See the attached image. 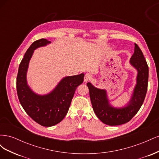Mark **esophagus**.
Wrapping results in <instances>:
<instances>
[{
	"label": "esophagus",
	"mask_w": 159,
	"mask_h": 159,
	"mask_svg": "<svg viewBox=\"0 0 159 159\" xmlns=\"http://www.w3.org/2000/svg\"><path fill=\"white\" fill-rule=\"evenodd\" d=\"M91 79V76L90 74H86L85 75V77H84V81H85V82H88V81H89Z\"/></svg>",
	"instance_id": "obj_1"
}]
</instances>
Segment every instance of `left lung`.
I'll return each instance as SVG.
<instances>
[{
  "mask_svg": "<svg viewBox=\"0 0 159 159\" xmlns=\"http://www.w3.org/2000/svg\"><path fill=\"white\" fill-rule=\"evenodd\" d=\"M130 63L137 70L138 75L131 102L125 107L117 109L111 107L109 104L106 91L93 87L89 82L87 84L95 115L108 125H119L129 122L137 113L145 100L148 87V67L142 51L137 44H134V54Z\"/></svg>",
  "mask_w": 159,
  "mask_h": 159,
  "instance_id": "8db88e82",
  "label": "left lung"
}]
</instances>
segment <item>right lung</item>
<instances>
[{"label":"right lung","instance_id":"1","mask_svg":"<svg viewBox=\"0 0 159 159\" xmlns=\"http://www.w3.org/2000/svg\"><path fill=\"white\" fill-rule=\"evenodd\" d=\"M50 43L44 38L36 40L28 48L22 58L16 78V90L19 102L26 113L42 126H54L61 121L69 107L78 86L83 83L84 74L66 77L54 90L46 95L33 93L26 83V71L32 54L37 48Z\"/></svg>","mask_w":159,"mask_h":159}]
</instances>
